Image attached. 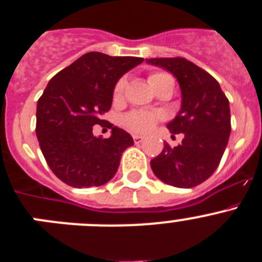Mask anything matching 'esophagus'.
Wrapping results in <instances>:
<instances>
[{
	"mask_svg": "<svg viewBox=\"0 0 262 262\" xmlns=\"http://www.w3.org/2000/svg\"><path fill=\"white\" fill-rule=\"evenodd\" d=\"M143 140H144V136H142V135H134V142H135L136 144H139V143H142Z\"/></svg>",
	"mask_w": 262,
	"mask_h": 262,
	"instance_id": "esophagus-1",
	"label": "esophagus"
}]
</instances>
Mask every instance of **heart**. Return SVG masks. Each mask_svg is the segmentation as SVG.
Instances as JSON below:
<instances>
[{
    "label": "heart",
    "mask_w": 262,
    "mask_h": 262,
    "mask_svg": "<svg viewBox=\"0 0 262 262\" xmlns=\"http://www.w3.org/2000/svg\"><path fill=\"white\" fill-rule=\"evenodd\" d=\"M170 76L165 75V73H152L148 81L151 84L152 88L156 86L160 81L164 80V78H168ZM124 85H126V80L124 78H120L117 82L114 88V98H119L122 94H123ZM160 119L159 114H155V113H149V111H131L129 114H127L123 118V124L135 134H145L148 131H151L155 127L157 120Z\"/></svg>",
    "instance_id": "b5f03b06"
}]
</instances>
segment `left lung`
Masks as SVG:
<instances>
[{"label":"left lung","instance_id":"left-lung-1","mask_svg":"<svg viewBox=\"0 0 262 262\" xmlns=\"http://www.w3.org/2000/svg\"><path fill=\"white\" fill-rule=\"evenodd\" d=\"M145 61L177 78L181 108L166 127L172 134H184L177 147L164 144L161 154L151 160V168L165 184L194 187L206 181L221 163L231 134L230 102L211 75L184 57Z\"/></svg>","mask_w":262,"mask_h":262}]
</instances>
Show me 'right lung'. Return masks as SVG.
I'll use <instances>...</instances> for the list:
<instances>
[{
  "label": "right lung",
  "instance_id": "add662e5",
  "mask_svg": "<svg viewBox=\"0 0 262 262\" xmlns=\"http://www.w3.org/2000/svg\"><path fill=\"white\" fill-rule=\"evenodd\" d=\"M142 57L88 52L48 82L36 105V138L53 174L73 187L101 186L114 177L133 136L111 124L93 135L113 102L115 84Z\"/></svg>",
  "mask_w": 262,
  "mask_h": 262
}]
</instances>
